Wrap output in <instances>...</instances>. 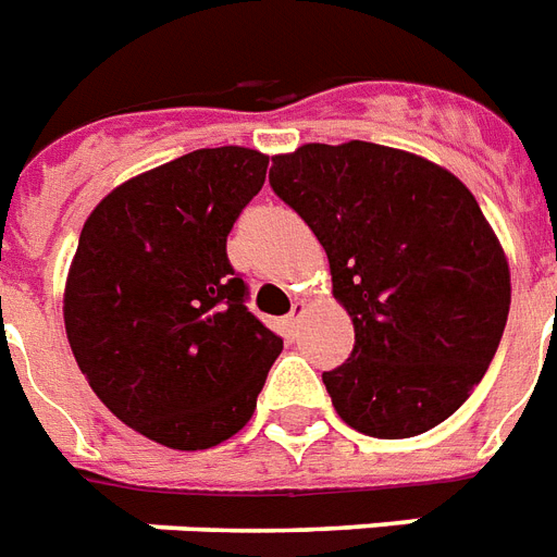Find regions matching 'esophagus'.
I'll list each match as a JSON object with an SVG mask.
<instances>
[{
    "label": "esophagus",
    "mask_w": 557,
    "mask_h": 557,
    "mask_svg": "<svg viewBox=\"0 0 557 557\" xmlns=\"http://www.w3.org/2000/svg\"><path fill=\"white\" fill-rule=\"evenodd\" d=\"M305 313H307L305 301H296V305H293V310H290V315H287V319L282 322L284 333H287L290 339H293V336H299V324H301V319H305Z\"/></svg>",
    "instance_id": "obj_1"
}]
</instances>
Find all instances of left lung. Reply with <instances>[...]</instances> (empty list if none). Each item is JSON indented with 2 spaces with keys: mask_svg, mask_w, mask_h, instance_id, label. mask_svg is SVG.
<instances>
[{
  "mask_svg": "<svg viewBox=\"0 0 557 557\" xmlns=\"http://www.w3.org/2000/svg\"><path fill=\"white\" fill-rule=\"evenodd\" d=\"M270 186L327 252L354 350L322 373L359 434L405 440L448 420L504 336L511 275L495 230L448 169L391 146L305 144Z\"/></svg>",
  "mask_w": 557,
  "mask_h": 557,
  "instance_id": "left-lung-1",
  "label": "left lung"
}]
</instances>
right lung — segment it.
Returning <instances> with one entry per match:
<instances>
[{
  "instance_id": "right-lung-1",
  "label": "right lung",
  "mask_w": 557,
  "mask_h": 557,
  "mask_svg": "<svg viewBox=\"0 0 557 557\" xmlns=\"http://www.w3.org/2000/svg\"><path fill=\"white\" fill-rule=\"evenodd\" d=\"M267 163L244 146L198 149L114 186L83 224L62 293L71 354L100 403L160 446L238 434L282 354L226 258Z\"/></svg>"
}]
</instances>
